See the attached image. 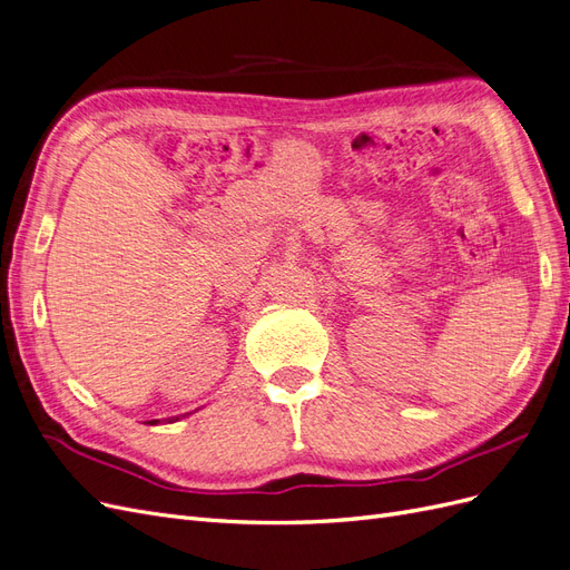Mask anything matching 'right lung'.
Returning a JSON list of instances; mask_svg holds the SVG:
<instances>
[{
	"instance_id": "1",
	"label": "right lung",
	"mask_w": 570,
	"mask_h": 570,
	"mask_svg": "<svg viewBox=\"0 0 570 570\" xmlns=\"http://www.w3.org/2000/svg\"><path fill=\"white\" fill-rule=\"evenodd\" d=\"M183 416H185V413H183ZM174 421H180V416H176V419H168V423H174ZM149 423H151V425H157L159 421H149Z\"/></svg>"
}]
</instances>
